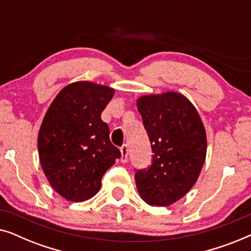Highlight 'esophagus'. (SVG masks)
Returning <instances> with one entry per match:
<instances>
[{
  "label": "esophagus",
  "mask_w": 251,
  "mask_h": 251,
  "mask_svg": "<svg viewBox=\"0 0 251 251\" xmlns=\"http://www.w3.org/2000/svg\"><path fill=\"white\" fill-rule=\"evenodd\" d=\"M128 151H129L128 145H123V146L121 147V154H122V156H121V162H122V163H126V161H128Z\"/></svg>",
  "instance_id": "obj_1"
}]
</instances>
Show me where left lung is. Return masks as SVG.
I'll return each instance as SVG.
<instances>
[{"mask_svg":"<svg viewBox=\"0 0 251 251\" xmlns=\"http://www.w3.org/2000/svg\"><path fill=\"white\" fill-rule=\"evenodd\" d=\"M152 147V164L135 174L146 203L170 205L193 187L207 153V136L192 102L177 92L143 96L137 100Z\"/></svg>","mask_w":251,"mask_h":251,"instance_id":"left-lung-1","label":"left lung"}]
</instances>
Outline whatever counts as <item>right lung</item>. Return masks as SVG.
Here are the masks:
<instances>
[{
    "label": "right lung",
    "mask_w": 251,
    "mask_h": 251,
    "mask_svg": "<svg viewBox=\"0 0 251 251\" xmlns=\"http://www.w3.org/2000/svg\"><path fill=\"white\" fill-rule=\"evenodd\" d=\"M114 90L91 82L64 88L50 105L39 131L40 162L54 191L82 202L98 193L101 177L121 157L100 119Z\"/></svg>",
    "instance_id": "right-lung-1"
}]
</instances>
